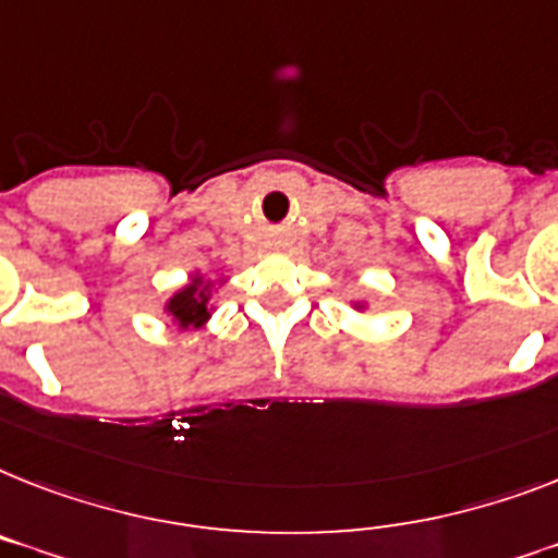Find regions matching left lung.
Masks as SVG:
<instances>
[{
	"label": "left lung",
	"instance_id": "obj_1",
	"mask_svg": "<svg viewBox=\"0 0 558 558\" xmlns=\"http://www.w3.org/2000/svg\"><path fill=\"white\" fill-rule=\"evenodd\" d=\"M351 307H353V311H359V313H365L367 311V302H351Z\"/></svg>",
	"mask_w": 558,
	"mask_h": 558
}]
</instances>
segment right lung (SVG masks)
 <instances>
[{"mask_svg": "<svg viewBox=\"0 0 558 558\" xmlns=\"http://www.w3.org/2000/svg\"><path fill=\"white\" fill-rule=\"evenodd\" d=\"M225 282H228L225 276H219V279H205V274L193 270L191 282L177 288L168 299H165L162 313H168V319L173 322L179 330L205 328L207 319H210V313L216 311V290L222 288Z\"/></svg>", "mask_w": 558, "mask_h": 558, "instance_id": "obj_1", "label": "right lung"}]
</instances>
